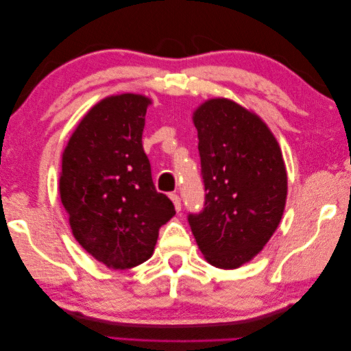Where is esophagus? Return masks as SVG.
Here are the masks:
<instances>
[{
    "label": "esophagus",
    "mask_w": 351,
    "mask_h": 351,
    "mask_svg": "<svg viewBox=\"0 0 351 351\" xmlns=\"http://www.w3.org/2000/svg\"><path fill=\"white\" fill-rule=\"evenodd\" d=\"M169 199L172 200V204H174L176 211H180V210H182V200H180V197L177 196L176 193H171V194H169Z\"/></svg>",
    "instance_id": "1"
}]
</instances>
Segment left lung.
I'll list each match as a JSON object with an SVG mask.
<instances>
[{"label":"left lung","instance_id":"8db88e82","mask_svg":"<svg viewBox=\"0 0 351 351\" xmlns=\"http://www.w3.org/2000/svg\"><path fill=\"white\" fill-rule=\"evenodd\" d=\"M197 129L205 206L188 222L211 266L238 269L277 230L288 196L281 149L256 113L213 97L193 113Z\"/></svg>","mask_w":351,"mask_h":351}]
</instances>
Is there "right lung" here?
Listing matches in <instances>:
<instances>
[{
    "mask_svg": "<svg viewBox=\"0 0 351 351\" xmlns=\"http://www.w3.org/2000/svg\"><path fill=\"white\" fill-rule=\"evenodd\" d=\"M152 101L135 93L101 99L80 119L62 154L59 191L73 237L112 269L152 256L158 230L176 215L154 186L143 149Z\"/></svg>",
    "mask_w": 351,
    "mask_h": 351,
    "instance_id": "add662e5",
    "label": "right lung"
}]
</instances>
